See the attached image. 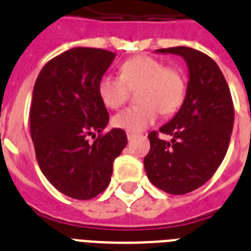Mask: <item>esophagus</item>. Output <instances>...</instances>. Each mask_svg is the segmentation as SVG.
<instances>
[{"label": "esophagus", "instance_id": "34e87169", "mask_svg": "<svg viewBox=\"0 0 251 251\" xmlns=\"http://www.w3.org/2000/svg\"><path fill=\"white\" fill-rule=\"evenodd\" d=\"M126 135H127V139H129V140H131V139L135 138L136 134H135V132H132V131H127V132H126Z\"/></svg>", "mask_w": 251, "mask_h": 251}]
</instances>
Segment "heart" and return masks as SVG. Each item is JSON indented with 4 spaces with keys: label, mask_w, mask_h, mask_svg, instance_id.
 Here are the masks:
<instances>
[{
    "label": "heart",
    "mask_w": 251,
    "mask_h": 251,
    "mask_svg": "<svg viewBox=\"0 0 251 251\" xmlns=\"http://www.w3.org/2000/svg\"><path fill=\"white\" fill-rule=\"evenodd\" d=\"M121 76L104 74L98 81V94L109 108H119L127 98L129 86L139 85V104L125 108L113 117V125L127 131H142L158 119L159 112L177 111L185 98L182 74L158 58L139 54L120 67Z\"/></svg>",
    "instance_id": "b5f03b06"
}]
</instances>
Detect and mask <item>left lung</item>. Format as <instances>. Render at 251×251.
<instances>
[{"label":"left lung","mask_w":251,"mask_h":251,"mask_svg":"<svg viewBox=\"0 0 251 251\" xmlns=\"http://www.w3.org/2000/svg\"><path fill=\"white\" fill-rule=\"evenodd\" d=\"M157 53L177 54L189 73L185 100L177 113L148 135L151 151L144 158L147 176L155 187L182 195L209 180L227 153L233 127V104L226 79L209 56L190 47L162 48Z\"/></svg>","instance_id":"1"}]
</instances>
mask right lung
<instances>
[{"instance_id": "right-lung-1", "label": "right lung", "mask_w": 251, "mask_h": 251, "mask_svg": "<svg viewBox=\"0 0 251 251\" xmlns=\"http://www.w3.org/2000/svg\"><path fill=\"white\" fill-rule=\"evenodd\" d=\"M115 57L100 48H71L44 65L33 89L30 134L38 165L58 191L79 201L106 190L113 161L127 144L122 129L87 142L109 121L98 81Z\"/></svg>"}]
</instances>
